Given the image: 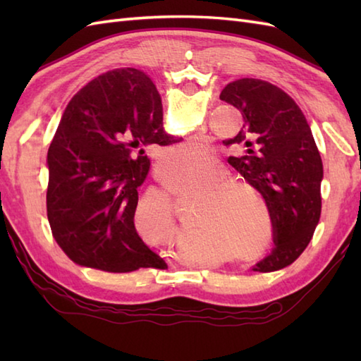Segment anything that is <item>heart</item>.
<instances>
[{"label":"heart","instance_id":"heart-1","mask_svg":"<svg viewBox=\"0 0 361 361\" xmlns=\"http://www.w3.org/2000/svg\"><path fill=\"white\" fill-rule=\"evenodd\" d=\"M209 158L206 145L189 141L169 149L159 159V169L164 172L175 169L202 167ZM219 163H209L200 171L189 173H167L164 185L175 197L197 194L198 204L194 211V228L204 239L235 242L247 239L259 228V219L270 228V209L262 192L240 176L225 175ZM257 200L259 209L246 195ZM261 217H258V212Z\"/></svg>","mask_w":361,"mask_h":361}]
</instances>
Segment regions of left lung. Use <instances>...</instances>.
I'll use <instances>...</instances> for the list:
<instances>
[{"label":"left lung","mask_w":361,"mask_h":361,"mask_svg":"<svg viewBox=\"0 0 361 361\" xmlns=\"http://www.w3.org/2000/svg\"><path fill=\"white\" fill-rule=\"evenodd\" d=\"M220 99L242 113L243 128L228 142H243L247 153L233 166L262 192L273 224L274 248L252 270H279L299 257L315 233L323 161L304 113L273 83L234 80Z\"/></svg>","instance_id":"obj_1"}]
</instances>
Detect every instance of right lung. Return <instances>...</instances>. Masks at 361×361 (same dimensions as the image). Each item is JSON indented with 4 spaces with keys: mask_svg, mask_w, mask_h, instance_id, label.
<instances>
[{
    "mask_svg": "<svg viewBox=\"0 0 361 361\" xmlns=\"http://www.w3.org/2000/svg\"><path fill=\"white\" fill-rule=\"evenodd\" d=\"M175 142L155 83L135 68L101 74L75 94L48 150L46 209L73 262L109 273L163 268L135 229L150 145Z\"/></svg>",
    "mask_w": 361,
    "mask_h": 361,
    "instance_id": "right-lung-1",
    "label": "right lung"
}]
</instances>
